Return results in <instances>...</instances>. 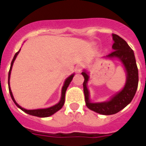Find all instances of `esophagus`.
I'll return each instance as SVG.
<instances>
[{
	"instance_id": "34e87169",
	"label": "esophagus",
	"mask_w": 146,
	"mask_h": 146,
	"mask_svg": "<svg viewBox=\"0 0 146 146\" xmlns=\"http://www.w3.org/2000/svg\"><path fill=\"white\" fill-rule=\"evenodd\" d=\"M82 67H83V64H82V63H80V64H78L77 65H76V69H77L78 71L81 70Z\"/></svg>"
}]
</instances>
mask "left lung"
<instances>
[{
  "label": "left lung",
  "instance_id": "1",
  "mask_svg": "<svg viewBox=\"0 0 146 146\" xmlns=\"http://www.w3.org/2000/svg\"><path fill=\"white\" fill-rule=\"evenodd\" d=\"M112 36L113 40L112 48L113 50L107 57H117L121 60L126 68L127 73V82L122 91L118 92L108 102L92 103L89 101V90L86 86L89 76L85 71L82 73L85 79L83 82V91L86 105L92 111L104 115L114 114L124 108L127 104H129L136 94L139 82L138 68L133 50L128 45L127 42L119 35L112 34Z\"/></svg>",
  "mask_w": 146,
  "mask_h": 146
}]
</instances>
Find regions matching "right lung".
Segmentation results:
<instances>
[{"mask_svg":"<svg viewBox=\"0 0 146 146\" xmlns=\"http://www.w3.org/2000/svg\"><path fill=\"white\" fill-rule=\"evenodd\" d=\"M19 50L18 52H17L15 54L14 57H13V59L12 62H11V65H10V70H9V74H8V85H9V92H10V96H11V98L13 99V102L15 103V104L17 105L19 108H20L22 111H23L24 112H26V113L28 114H30V115L35 116V117H49V116H51L52 114H54V113H56L57 111H58L60 109L62 108V107L64 106V102H65V93H66V89L67 87L69 86V85L70 83V82L73 80V77L74 74H72L71 76H70L66 80L65 82H64V85L63 88H62V93H61V98H60V101L59 103H57V104H55L54 106L48 108H44V109H36V110H26L25 108H23L22 107H20L19 104H17L16 101H15L14 98L13 96L12 92H11V89H10V73H11V70H12L13 64V62H14L16 57L19 54Z\"/></svg>","mask_w":146,"mask_h":146,"instance_id":"1","label":"right lung"}]
</instances>
